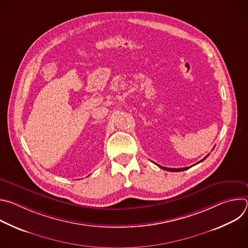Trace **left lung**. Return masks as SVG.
Wrapping results in <instances>:
<instances>
[{
	"label": "left lung",
	"mask_w": 248,
	"mask_h": 248,
	"mask_svg": "<svg viewBox=\"0 0 248 248\" xmlns=\"http://www.w3.org/2000/svg\"><path fill=\"white\" fill-rule=\"evenodd\" d=\"M209 156V154L205 157V158H203L201 161H199L198 163H200V162H202L203 160H205L207 157ZM197 163V164H198ZM156 164V163H155ZM157 165V164H156ZM196 165V164H195ZM157 166H159L161 169H163V170H169V171H182V170H187V169H189V168H191L192 166H190V167H186V168H180V169H171V168H166V167H162V166H160V165H157Z\"/></svg>",
	"instance_id": "left-lung-1"
}]
</instances>
